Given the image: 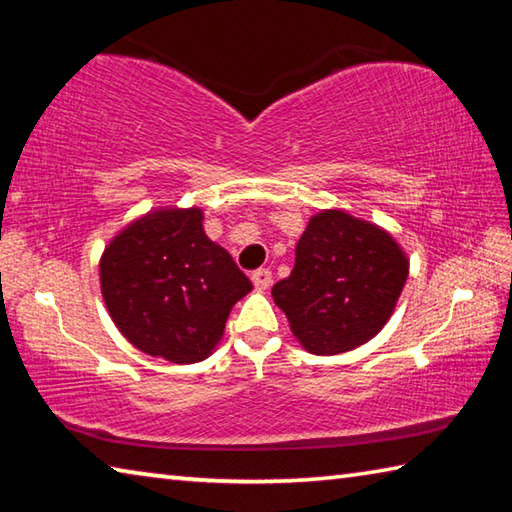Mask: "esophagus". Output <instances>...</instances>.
<instances>
[{
  "label": "esophagus",
  "mask_w": 512,
  "mask_h": 512,
  "mask_svg": "<svg viewBox=\"0 0 512 512\" xmlns=\"http://www.w3.org/2000/svg\"><path fill=\"white\" fill-rule=\"evenodd\" d=\"M250 280H253L257 289H268L273 284V273L268 271V268H257V271L250 275Z\"/></svg>",
  "instance_id": "34e87169"
}]
</instances>
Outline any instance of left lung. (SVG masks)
<instances>
[{"instance_id":"1","label":"left lung","mask_w":512,"mask_h":512,"mask_svg":"<svg viewBox=\"0 0 512 512\" xmlns=\"http://www.w3.org/2000/svg\"><path fill=\"white\" fill-rule=\"evenodd\" d=\"M409 259L384 228L343 210L309 219L296 266L273 287L291 332L311 354L359 348L393 316Z\"/></svg>"}]
</instances>
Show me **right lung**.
<instances>
[{
	"label": "right lung",
	"instance_id": "right-lung-1",
	"mask_svg": "<svg viewBox=\"0 0 512 512\" xmlns=\"http://www.w3.org/2000/svg\"><path fill=\"white\" fill-rule=\"evenodd\" d=\"M99 277L119 332L171 363L210 357L230 309L253 289L205 235L201 207H164L126 225L103 250Z\"/></svg>",
	"mask_w": 512,
	"mask_h": 512
}]
</instances>
